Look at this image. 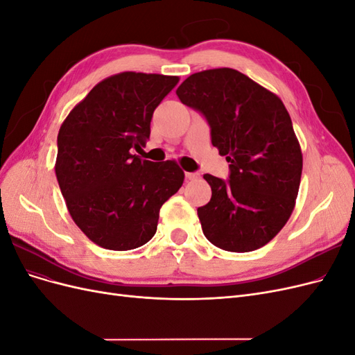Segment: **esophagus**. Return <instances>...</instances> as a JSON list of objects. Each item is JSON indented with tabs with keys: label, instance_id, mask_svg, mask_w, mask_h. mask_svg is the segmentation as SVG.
<instances>
[{
	"label": "esophagus",
	"instance_id": "34e87169",
	"mask_svg": "<svg viewBox=\"0 0 355 355\" xmlns=\"http://www.w3.org/2000/svg\"><path fill=\"white\" fill-rule=\"evenodd\" d=\"M185 176H187V179L191 180V182L200 179V175H198V173H189V171H188V173H185Z\"/></svg>",
	"mask_w": 355,
	"mask_h": 355
}]
</instances>
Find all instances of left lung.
I'll use <instances>...</instances> for the list:
<instances>
[{"mask_svg": "<svg viewBox=\"0 0 355 355\" xmlns=\"http://www.w3.org/2000/svg\"><path fill=\"white\" fill-rule=\"evenodd\" d=\"M176 94L206 116L213 146L231 163L227 182L204 175L211 188L210 201L197 210L204 235L227 252L259 249L288 220L302 175V151L284 103L231 68L192 73Z\"/></svg>", "mask_w": 355, "mask_h": 355, "instance_id": "1", "label": "left lung"}]
</instances>
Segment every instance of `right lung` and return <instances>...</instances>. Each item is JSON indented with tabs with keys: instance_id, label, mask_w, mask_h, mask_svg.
I'll use <instances>...</instances> for the list:
<instances>
[{
	"instance_id": "add662e5",
	"label": "right lung",
	"mask_w": 355,
	"mask_h": 355,
	"mask_svg": "<svg viewBox=\"0 0 355 355\" xmlns=\"http://www.w3.org/2000/svg\"><path fill=\"white\" fill-rule=\"evenodd\" d=\"M179 77L121 72L73 106L58 135L56 178L72 220L94 244L132 250L154 237L159 209L185 173L176 161L132 154L151 133L157 106Z\"/></svg>"
}]
</instances>
